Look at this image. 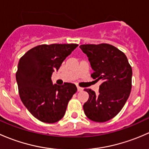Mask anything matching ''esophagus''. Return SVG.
Returning a JSON list of instances; mask_svg holds the SVG:
<instances>
[{
	"label": "esophagus",
	"mask_w": 149,
	"mask_h": 149,
	"mask_svg": "<svg viewBox=\"0 0 149 149\" xmlns=\"http://www.w3.org/2000/svg\"><path fill=\"white\" fill-rule=\"evenodd\" d=\"M77 90H78V91H81L82 90H83V88H82L81 87H80V86H77Z\"/></svg>",
	"instance_id": "1"
}]
</instances>
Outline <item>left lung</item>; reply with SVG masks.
Returning a JSON list of instances; mask_svg holds the SVG:
<instances>
[{"instance_id": "1", "label": "left lung", "mask_w": 149, "mask_h": 149, "mask_svg": "<svg viewBox=\"0 0 149 149\" xmlns=\"http://www.w3.org/2000/svg\"><path fill=\"white\" fill-rule=\"evenodd\" d=\"M88 57L91 76L101 79L98 94L90 88L88 100L83 107L91 120L103 123L116 116L125 105L131 90L132 68L126 55L109 44L81 45L79 46Z\"/></svg>"}]
</instances>
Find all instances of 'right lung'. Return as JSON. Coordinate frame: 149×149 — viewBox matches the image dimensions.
I'll return each mask as SVG.
<instances>
[{"instance_id":"obj_1","label":"right lung","mask_w":149,"mask_h":149,"mask_svg":"<svg viewBox=\"0 0 149 149\" xmlns=\"http://www.w3.org/2000/svg\"><path fill=\"white\" fill-rule=\"evenodd\" d=\"M78 46L42 45L29 49L19 60L16 73L19 96L29 112L39 120L54 123L65 115L77 88L71 83L53 84L51 76Z\"/></svg>"}]
</instances>
